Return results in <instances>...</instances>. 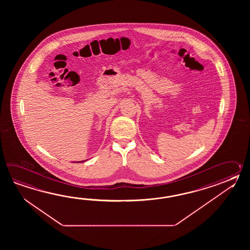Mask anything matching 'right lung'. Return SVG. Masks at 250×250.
<instances>
[{"mask_svg": "<svg viewBox=\"0 0 250 250\" xmlns=\"http://www.w3.org/2000/svg\"><path fill=\"white\" fill-rule=\"evenodd\" d=\"M85 161H82V162H85Z\"/></svg>", "mask_w": 250, "mask_h": 250, "instance_id": "right-lung-1", "label": "right lung"}]
</instances>
